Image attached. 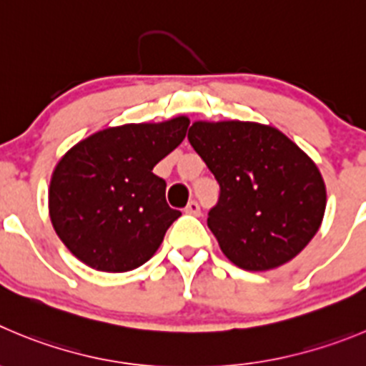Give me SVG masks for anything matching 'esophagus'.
Masks as SVG:
<instances>
[{
	"mask_svg": "<svg viewBox=\"0 0 366 366\" xmlns=\"http://www.w3.org/2000/svg\"><path fill=\"white\" fill-rule=\"evenodd\" d=\"M186 213L187 214H193V217H199V214H200L199 202H194V200H191V202L186 206Z\"/></svg>",
	"mask_w": 366,
	"mask_h": 366,
	"instance_id": "1",
	"label": "esophagus"
}]
</instances>
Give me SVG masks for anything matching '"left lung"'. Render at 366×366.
Wrapping results in <instances>:
<instances>
[{"instance_id": "1", "label": "left lung", "mask_w": 366, "mask_h": 366, "mask_svg": "<svg viewBox=\"0 0 366 366\" xmlns=\"http://www.w3.org/2000/svg\"><path fill=\"white\" fill-rule=\"evenodd\" d=\"M187 139L220 186L207 225L234 265L269 271L305 249L327 206L325 182L307 153L258 122L199 121Z\"/></svg>"}]
</instances>
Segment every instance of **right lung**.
I'll use <instances>...</instances> for the list:
<instances>
[{
  "instance_id": "1",
  "label": "right lung",
  "mask_w": 366,
  "mask_h": 366,
  "mask_svg": "<svg viewBox=\"0 0 366 366\" xmlns=\"http://www.w3.org/2000/svg\"><path fill=\"white\" fill-rule=\"evenodd\" d=\"M189 121L106 128L57 162L49 189L50 220L74 256L104 272L141 267L180 217L166 202L153 167L186 137Z\"/></svg>"
}]
</instances>
